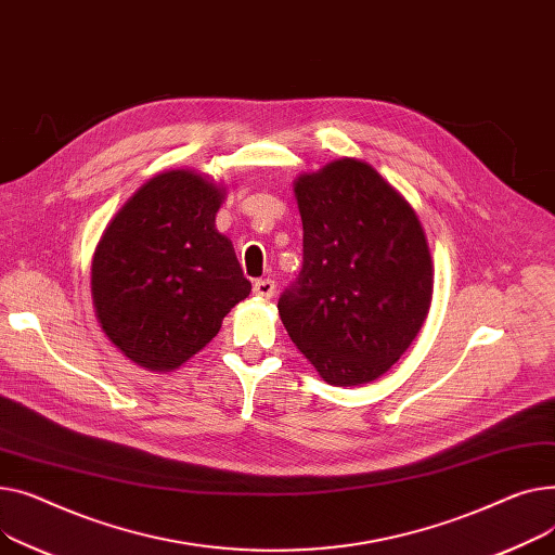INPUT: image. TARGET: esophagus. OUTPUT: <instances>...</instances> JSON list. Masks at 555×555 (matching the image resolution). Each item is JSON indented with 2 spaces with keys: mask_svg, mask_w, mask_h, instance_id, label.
I'll use <instances>...</instances> for the list:
<instances>
[{
  "mask_svg": "<svg viewBox=\"0 0 555 555\" xmlns=\"http://www.w3.org/2000/svg\"><path fill=\"white\" fill-rule=\"evenodd\" d=\"M275 291H278V284L273 282V280H257L255 284H253V293L257 298H264V300H271L273 296H275Z\"/></svg>",
  "mask_w": 555,
  "mask_h": 555,
  "instance_id": "esophagus-1",
  "label": "esophagus"
}]
</instances>
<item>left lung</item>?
<instances>
[{
  "instance_id": "obj_1",
  "label": "left lung",
  "mask_w": 555,
  "mask_h": 555,
  "mask_svg": "<svg viewBox=\"0 0 555 555\" xmlns=\"http://www.w3.org/2000/svg\"><path fill=\"white\" fill-rule=\"evenodd\" d=\"M302 271L278 302L291 340L330 385L372 383L416 338L433 257L414 208L372 166L338 158L293 183Z\"/></svg>"
}]
</instances>
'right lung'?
Segmentation results:
<instances>
[{
	"instance_id": "1",
	"label": "right lung",
	"mask_w": 555,
	"mask_h": 555,
	"mask_svg": "<svg viewBox=\"0 0 555 555\" xmlns=\"http://www.w3.org/2000/svg\"><path fill=\"white\" fill-rule=\"evenodd\" d=\"M223 197L202 172H160L116 212L95 246V318L129 361L150 372L181 367L250 293L231 240L215 228Z\"/></svg>"
}]
</instances>
